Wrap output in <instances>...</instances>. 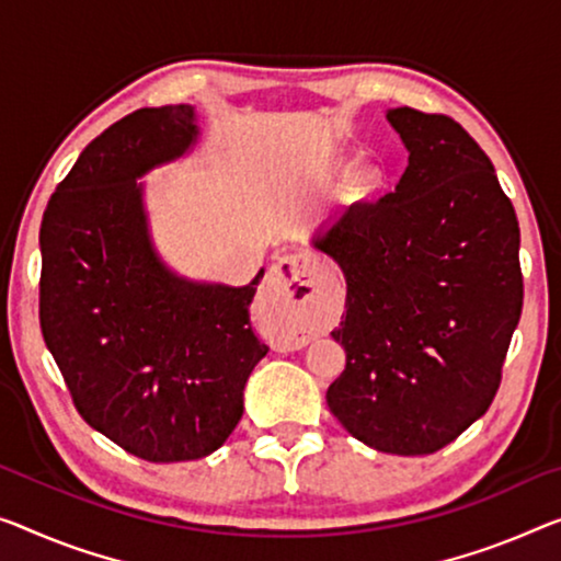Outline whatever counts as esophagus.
<instances>
[{
  "label": "esophagus",
  "instance_id": "34e87169",
  "mask_svg": "<svg viewBox=\"0 0 561 561\" xmlns=\"http://www.w3.org/2000/svg\"><path fill=\"white\" fill-rule=\"evenodd\" d=\"M318 288H321V265L306 253L280 257V261L271 268V296L293 300L298 308H313Z\"/></svg>",
  "mask_w": 561,
  "mask_h": 561
}]
</instances>
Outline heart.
<instances>
[{
    "label": "heart",
    "mask_w": 561,
    "mask_h": 561,
    "mask_svg": "<svg viewBox=\"0 0 561 561\" xmlns=\"http://www.w3.org/2000/svg\"><path fill=\"white\" fill-rule=\"evenodd\" d=\"M376 178H378V172H376L374 168H366V170H360V172H358V183H360V185H366V187H368V185H374V183H376Z\"/></svg>",
    "instance_id": "heart-1"
}]
</instances>
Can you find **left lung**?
<instances>
[{
  "mask_svg": "<svg viewBox=\"0 0 561 561\" xmlns=\"http://www.w3.org/2000/svg\"><path fill=\"white\" fill-rule=\"evenodd\" d=\"M386 117L409 150L399 185L313 240L346 275L331 333L346 368L325 401L358 442L419 456L451 444L499 391L524 300L519 222L456 119L413 107Z\"/></svg>",
  "mask_w": 561,
  "mask_h": 561,
  "instance_id": "left-lung-1",
  "label": "left lung"
}]
</instances>
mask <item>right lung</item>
<instances>
[{"instance_id":"1","label":"right lung","mask_w":561,"mask_h":561,"mask_svg":"<svg viewBox=\"0 0 561 561\" xmlns=\"http://www.w3.org/2000/svg\"><path fill=\"white\" fill-rule=\"evenodd\" d=\"M193 105L135 110L77 158L42 218L39 325L75 409L137 459H203L243 416L268 346L243 288L195 283L154 253L137 178L193 148Z\"/></svg>"}]
</instances>
